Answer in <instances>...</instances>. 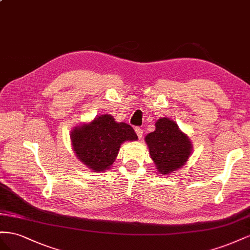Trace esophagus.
<instances>
[{"instance_id":"esophagus-1","label":"esophagus","mask_w":250,"mask_h":250,"mask_svg":"<svg viewBox=\"0 0 250 250\" xmlns=\"http://www.w3.org/2000/svg\"><path fill=\"white\" fill-rule=\"evenodd\" d=\"M135 131H136V134H137L138 138L141 139L142 138V135H144V130H142L141 127H139V126H136V127H135Z\"/></svg>"}]
</instances>
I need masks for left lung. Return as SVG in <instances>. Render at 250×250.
Instances as JSON below:
<instances>
[{
  "label": "left lung",
  "instance_id": "obj_1",
  "mask_svg": "<svg viewBox=\"0 0 250 250\" xmlns=\"http://www.w3.org/2000/svg\"><path fill=\"white\" fill-rule=\"evenodd\" d=\"M146 141L151 158L161 174H168L181 167L191 152L188 137L179 130L175 121L168 118L157 120L156 130L147 134Z\"/></svg>",
  "mask_w": 250,
  "mask_h": 250
}]
</instances>
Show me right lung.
Wrapping results in <instances>:
<instances>
[{
    "instance_id": "add662e5",
    "label": "right lung",
    "mask_w": 250,
    "mask_h": 250,
    "mask_svg": "<svg viewBox=\"0 0 250 250\" xmlns=\"http://www.w3.org/2000/svg\"><path fill=\"white\" fill-rule=\"evenodd\" d=\"M136 139L137 135L130 125L118 124L108 114L76 127L71 134L77 158L96 172H103L113 165L124 141Z\"/></svg>"
}]
</instances>
